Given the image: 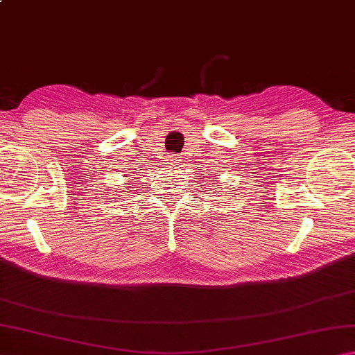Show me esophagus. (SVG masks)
<instances>
[{"instance_id": "esophagus-1", "label": "esophagus", "mask_w": 355, "mask_h": 355, "mask_svg": "<svg viewBox=\"0 0 355 355\" xmlns=\"http://www.w3.org/2000/svg\"><path fill=\"white\" fill-rule=\"evenodd\" d=\"M180 159H177V156H173V158H171V164H177Z\"/></svg>"}]
</instances>
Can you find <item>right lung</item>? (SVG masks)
<instances>
[{
	"label": "right lung",
	"mask_w": 355,
	"mask_h": 355,
	"mask_svg": "<svg viewBox=\"0 0 355 355\" xmlns=\"http://www.w3.org/2000/svg\"><path fill=\"white\" fill-rule=\"evenodd\" d=\"M125 192H127V191H125Z\"/></svg>",
	"instance_id": "right-lung-1"
}]
</instances>
